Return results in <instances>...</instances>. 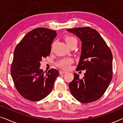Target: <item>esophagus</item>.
<instances>
[{"label": "esophagus", "mask_w": 123, "mask_h": 123, "mask_svg": "<svg viewBox=\"0 0 123 123\" xmlns=\"http://www.w3.org/2000/svg\"><path fill=\"white\" fill-rule=\"evenodd\" d=\"M66 73V72L64 71V70H60L59 71V74H63Z\"/></svg>", "instance_id": "34e87169"}]
</instances>
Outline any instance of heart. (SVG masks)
I'll list each match as a JSON object with an SVG mask.
<instances>
[{"mask_svg":"<svg viewBox=\"0 0 123 123\" xmlns=\"http://www.w3.org/2000/svg\"><path fill=\"white\" fill-rule=\"evenodd\" d=\"M65 41L69 46L72 44L74 42L76 41L77 40L73 36H69V35H67L65 36ZM73 62L72 59L70 58H64L63 59L60 60L56 63L57 66L60 67V68L63 69H68L70 67V65Z\"/></svg>","mask_w":123,"mask_h":123,"instance_id":"b5f03b06","label":"heart"}]
</instances>
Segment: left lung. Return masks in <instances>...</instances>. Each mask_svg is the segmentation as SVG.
Segmentation results:
<instances>
[{"label": "left lung", "instance_id": "obj_1", "mask_svg": "<svg viewBox=\"0 0 123 123\" xmlns=\"http://www.w3.org/2000/svg\"><path fill=\"white\" fill-rule=\"evenodd\" d=\"M82 41V52L76 70H86L80 79L74 73L69 84L72 95L82 103H90L101 98L112 78V55L111 50L99 33L90 27L67 30Z\"/></svg>", "mask_w": 123, "mask_h": 123}]
</instances>
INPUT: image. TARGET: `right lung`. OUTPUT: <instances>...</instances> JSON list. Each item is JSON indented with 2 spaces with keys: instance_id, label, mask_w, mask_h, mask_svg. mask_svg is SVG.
I'll list each match as a JSON object with an SVG mask.
<instances>
[{
  "instance_id": "add662e5",
  "label": "right lung",
  "mask_w": 123,
  "mask_h": 123,
  "mask_svg": "<svg viewBox=\"0 0 123 123\" xmlns=\"http://www.w3.org/2000/svg\"><path fill=\"white\" fill-rule=\"evenodd\" d=\"M56 35L54 30L35 28L27 33L15 48L11 75L17 91L27 100L38 101L53 90L59 73L53 68L45 73L40 68V62L49 56L51 45Z\"/></svg>"
}]
</instances>
